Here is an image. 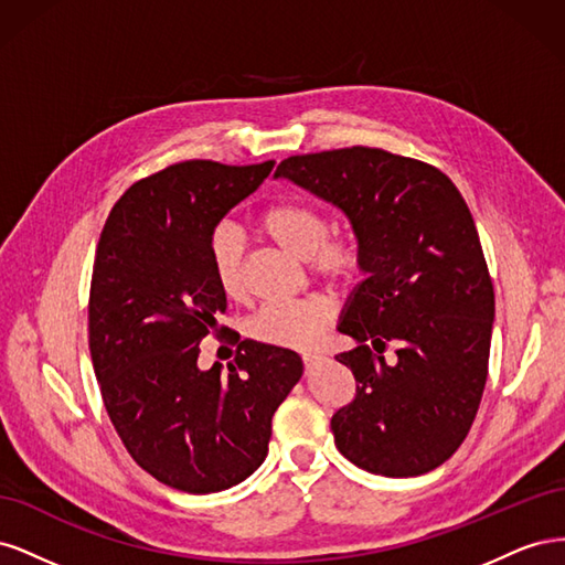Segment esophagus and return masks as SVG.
Wrapping results in <instances>:
<instances>
[{
	"label": "esophagus",
	"instance_id": "esophagus-1",
	"mask_svg": "<svg viewBox=\"0 0 565 565\" xmlns=\"http://www.w3.org/2000/svg\"><path fill=\"white\" fill-rule=\"evenodd\" d=\"M322 361V358L320 355H313V353H306L303 355V365H306V372H311L318 363Z\"/></svg>",
	"mask_w": 565,
	"mask_h": 565
}]
</instances>
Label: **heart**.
<instances>
[{"label":"heart","mask_w":565,"mask_h":565,"mask_svg":"<svg viewBox=\"0 0 565 565\" xmlns=\"http://www.w3.org/2000/svg\"><path fill=\"white\" fill-rule=\"evenodd\" d=\"M259 228L273 243L324 278L351 280L361 270V249L349 235L330 233L328 216L303 200H280L259 214ZM207 262L221 295H245V245L231 226H216L207 241ZM334 318V301L311 295L297 301L264 303L247 324L256 341L282 349H309Z\"/></svg>","instance_id":"obj_1"}]
</instances>
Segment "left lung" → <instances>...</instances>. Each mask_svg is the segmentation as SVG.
I'll return each instance as SVG.
<instances>
[{
	"instance_id": "1",
	"label": "left lung",
	"mask_w": 565,
	"mask_h": 565,
	"mask_svg": "<svg viewBox=\"0 0 565 565\" xmlns=\"http://www.w3.org/2000/svg\"><path fill=\"white\" fill-rule=\"evenodd\" d=\"M276 179L347 214L367 278L337 330L355 377L332 434L355 467L388 478L440 467L467 438L488 380L494 292L473 216L440 169L382 148L292 156ZM388 343L396 364L383 361Z\"/></svg>"
}]
</instances>
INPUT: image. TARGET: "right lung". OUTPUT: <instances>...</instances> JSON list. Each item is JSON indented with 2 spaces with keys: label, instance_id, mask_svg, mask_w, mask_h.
I'll list each match as a JSON object with an SVG mask.
<instances>
[{
  "label": "right lung",
  "instance_id": "add662e5",
  "mask_svg": "<svg viewBox=\"0 0 565 565\" xmlns=\"http://www.w3.org/2000/svg\"><path fill=\"white\" fill-rule=\"evenodd\" d=\"M273 160H185L136 181L96 247L89 351L108 417L136 465L191 494L237 486L268 455L270 419L301 380L299 353L245 339L228 372L198 367L226 297L207 241Z\"/></svg>",
  "mask_w": 565,
  "mask_h": 565
}]
</instances>
